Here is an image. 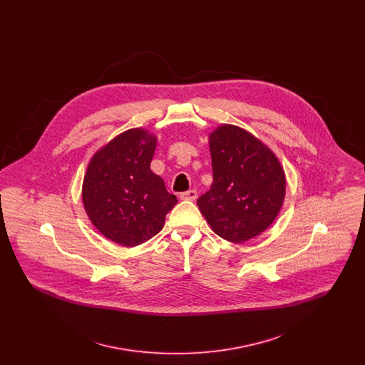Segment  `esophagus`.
<instances>
[{
  "label": "esophagus",
  "instance_id": "34e87169",
  "mask_svg": "<svg viewBox=\"0 0 365 365\" xmlns=\"http://www.w3.org/2000/svg\"><path fill=\"white\" fill-rule=\"evenodd\" d=\"M180 198H182V200H189V201H194V200L197 198V191H185V192H182V194H180Z\"/></svg>",
  "mask_w": 365,
  "mask_h": 365
}]
</instances>
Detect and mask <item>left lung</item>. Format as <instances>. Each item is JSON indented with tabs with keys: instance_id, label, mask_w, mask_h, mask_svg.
<instances>
[{
	"instance_id": "obj_1",
	"label": "left lung",
	"mask_w": 365,
	"mask_h": 365,
	"mask_svg": "<svg viewBox=\"0 0 365 365\" xmlns=\"http://www.w3.org/2000/svg\"><path fill=\"white\" fill-rule=\"evenodd\" d=\"M213 183L197 200L210 228L230 242L257 237L278 216L286 178L277 156L250 133L223 124L209 137Z\"/></svg>"
}]
</instances>
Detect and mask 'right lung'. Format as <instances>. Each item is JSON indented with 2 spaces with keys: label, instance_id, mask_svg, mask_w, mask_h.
Segmentation results:
<instances>
[{
  "label": "right lung",
  "instance_id": "obj_1",
  "mask_svg": "<svg viewBox=\"0 0 365 365\" xmlns=\"http://www.w3.org/2000/svg\"><path fill=\"white\" fill-rule=\"evenodd\" d=\"M156 137L133 128L100 149L88 164L82 198L87 216L113 242L137 246L164 227L178 202L150 171Z\"/></svg>",
  "mask_w": 365,
  "mask_h": 365
}]
</instances>
